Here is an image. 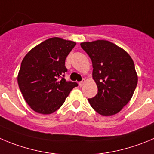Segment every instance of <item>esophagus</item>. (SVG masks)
<instances>
[{"label":"esophagus","instance_id":"1","mask_svg":"<svg viewBox=\"0 0 154 154\" xmlns=\"http://www.w3.org/2000/svg\"><path fill=\"white\" fill-rule=\"evenodd\" d=\"M85 83H86V80H85V79H84V80H82L81 82H80V83H79V86H80V87H83Z\"/></svg>","mask_w":154,"mask_h":154}]
</instances>
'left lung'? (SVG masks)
<instances>
[{
  "label": "left lung",
  "mask_w": 154,
  "mask_h": 154,
  "mask_svg": "<svg viewBox=\"0 0 154 154\" xmlns=\"http://www.w3.org/2000/svg\"><path fill=\"white\" fill-rule=\"evenodd\" d=\"M93 64V79L97 96L88 101L99 114H117L128 103L137 84L134 63L128 53L104 39L80 43Z\"/></svg>",
  "instance_id": "8db88e82"
}]
</instances>
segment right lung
<instances>
[{"mask_svg":"<svg viewBox=\"0 0 154 154\" xmlns=\"http://www.w3.org/2000/svg\"><path fill=\"white\" fill-rule=\"evenodd\" d=\"M75 45V42L53 37L23 57L17 82L24 100L35 112L49 115L57 111L77 86L64 77L66 57Z\"/></svg>","mask_w":154,"mask_h":154,"instance_id":"right-lung-1","label":"right lung"}]
</instances>
